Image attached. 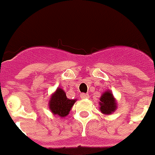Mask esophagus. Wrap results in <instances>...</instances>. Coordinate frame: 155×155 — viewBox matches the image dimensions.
Listing matches in <instances>:
<instances>
[{"label": "esophagus", "instance_id": "34e87169", "mask_svg": "<svg viewBox=\"0 0 155 155\" xmlns=\"http://www.w3.org/2000/svg\"><path fill=\"white\" fill-rule=\"evenodd\" d=\"M80 98L81 99H88L89 98V95L87 93H81L80 94Z\"/></svg>", "mask_w": 155, "mask_h": 155}]
</instances>
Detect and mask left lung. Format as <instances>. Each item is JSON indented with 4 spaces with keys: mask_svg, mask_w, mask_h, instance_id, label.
<instances>
[{
    "mask_svg": "<svg viewBox=\"0 0 155 155\" xmlns=\"http://www.w3.org/2000/svg\"><path fill=\"white\" fill-rule=\"evenodd\" d=\"M100 110L104 115H110L117 108V103L113 92L107 90L100 98Z\"/></svg>",
    "mask_w": 155,
    "mask_h": 155,
    "instance_id": "obj_1",
    "label": "left lung"
}]
</instances>
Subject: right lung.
Segmentation results:
<instances>
[{
  "instance_id": "right-lung-1",
  "label": "right lung",
  "mask_w": 155,
  "mask_h": 155,
  "mask_svg": "<svg viewBox=\"0 0 155 155\" xmlns=\"http://www.w3.org/2000/svg\"><path fill=\"white\" fill-rule=\"evenodd\" d=\"M76 101V99H68L64 90L58 87L50 97L48 103L49 109L54 115L60 117L61 118L65 117L69 114Z\"/></svg>"
}]
</instances>
